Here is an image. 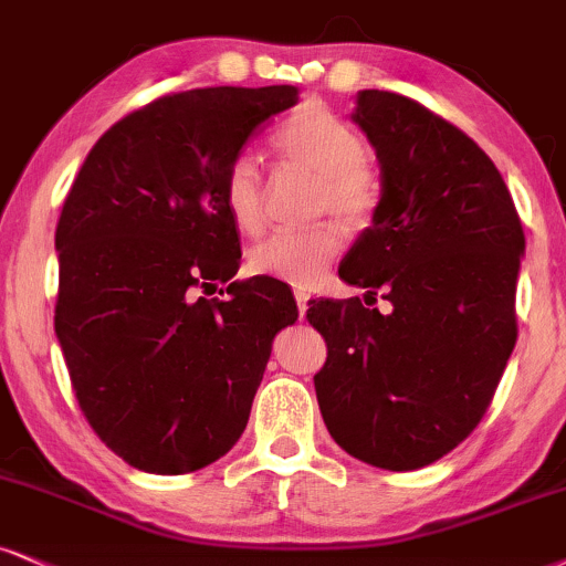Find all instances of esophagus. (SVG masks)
I'll use <instances>...</instances> for the list:
<instances>
[{
	"label": "esophagus",
	"mask_w": 566,
	"mask_h": 566,
	"mask_svg": "<svg viewBox=\"0 0 566 566\" xmlns=\"http://www.w3.org/2000/svg\"><path fill=\"white\" fill-rule=\"evenodd\" d=\"M294 298H296V306H298V315H306V302H310V294H306L304 289H296L294 291Z\"/></svg>",
	"instance_id": "esophagus-1"
}]
</instances>
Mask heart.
Returning a JSON list of instances; mask_svg holds the SVG:
<instances>
[{
  "label": "heart",
  "instance_id": "b5f03b06",
  "mask_svg": "<svg viewBox=\"0 0 566 566\" xmlns=\"http://www.w3.org/2000/svg\"><path fill=\"white\" fill-rule=\"evenodd\" d=\"M272 149L283 163L317 176L315 209L331 212L348 228H365L380 207V184L361 163L365 142L352 125L323 107H304L272 136ZM222 207L241 233L256 235L264 228L262 170L254 155L230 159L222 176ZM338 228L312 226L270 235L249 254L254 275L291 285H312L338 256Z\"/></svg>",
  "mask_w": 566,
  "mask_h": 566
}]
</instances>
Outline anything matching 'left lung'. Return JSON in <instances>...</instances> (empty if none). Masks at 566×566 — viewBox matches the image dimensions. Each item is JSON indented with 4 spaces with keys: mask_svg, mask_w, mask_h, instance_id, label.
Instances as JSON below:
<instances>
[{
    "mask_svg": "<svg viewBox=\"0 0 566 566\" xmlns=\"http://www.w3.org/2000/svg\"><path fill=\"white\" fill-rule=\"evenodd\" d=\"M352 120L380 163V207L340 262L359 296L310 302L333 441L382 470H420L478 428L517 344L525 233L512 193L464 130L394 91H359ZM365 296V302H367Z\"/></svg>",
    "mask_w": 566,
    "mask_h": 566,
    "instance_id": "left-lung-1",
    "label": "left lung"
}]
</instances>
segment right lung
I'll return each instance as SVG.
<instances>
[{
    "label": "right lung",
    "mask_w": 566,
    "mask_h": 566,
    "mask_svg": "<svg viewBox=\"0 0 566 566\" xmlns=\"http://www.w3.org/2000/svg\"><path fill=\"white\" fill-rule=\"evenodd\" d=\"M296 102L294 86L159 96L94 144L67 191L54 333L88 424L136 470L184 475L226 457L272 338L296 323L281 281L205 296L239 272L220 193L230 159Z\"/></svg>",
    "instance_id": "add662e5"
}]
</instances>
